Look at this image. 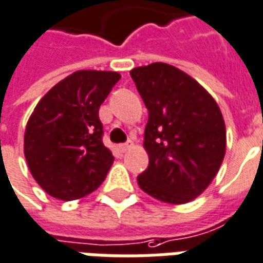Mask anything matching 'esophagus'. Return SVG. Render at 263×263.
Here are the masks:
<instances>
[{
  "label": "esophagus",
  "mask_w": 263,
  "mask_h": 263,
  "mask_svg": "<svg viewBox=\"0 0 263 263\" xmlns=\"http://www.w3.org/2000/svg\"><path fill=\"white\" fill-rule=\"evenodd\" d=\"M132 146H133V143L128 140L127 143H124V144H119V147H117V148H119V152L124 153V152H126V150H128V148H130V147H132Z\"/></svg>",
  "instance_id": "34e87169"
}]
</instances>
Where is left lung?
Instances as JSON below:
<instances>
[{
    "label": "left lung",
    "mask_w": 263,
    "mask_h": 263,
    "mask_svg": "<svg viewBox=\"0 0 263 263\" xmlns=\"http://www.w3.org/2000/svg\"><path fill=\"white\" fill-rule=\"evenodd\" d=\"M130 76L148 110V167L137 177L139 187L163 202H190L211 184L222 164V113L198 82L171 65L139 66Z\"/></svg>",
    "instance_id": "8db88e82"
}]
</instances>
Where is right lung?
I'll return each instance as SVG.
<instances>
[{"label": "right lung", "instance_id": "1", "mask_svg": "<svg viewBox=\"0 0 263 263\" xmlns=\"http://www.w3.org/2000/svg\"><path fill=\"white\" fill-rule=\"evenodd\" d=\"M119 79L117 72L78 70L33 109L24 153L33 178L58 200L82 198L105 181L115 157L102 141L99 109Z\"/></svg>", "mask_w": 263, "mask_h": 263}]
</instances>
